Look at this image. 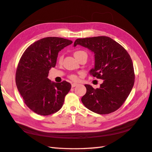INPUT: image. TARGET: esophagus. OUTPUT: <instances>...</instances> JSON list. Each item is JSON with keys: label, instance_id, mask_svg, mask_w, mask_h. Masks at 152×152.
<instances>
[{"label": "esophagus", "instance_id": "obj_1", "mask_svg": "<svg viewBox=\"0 0 152 152\" xmlns=\"http://www.w3.org/2000/svg\"><path fill=\"white\" fill-rule=\"evenodd\" d=\"M77 85H78L77 83H72V87H75L76 86H77Z\"/></svg>", "mask_w": 152, "mask_h": 152}]
</instances>
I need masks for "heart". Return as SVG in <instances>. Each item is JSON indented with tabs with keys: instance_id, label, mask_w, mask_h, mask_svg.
<instances>
[{
	"instance_id": "obj_1",
	"label": "heart",
	"mask_w": 152,
	"mask_h": 152,
	"mask_svg": "<svg viewBox=\"0 0 152 152\" xmlns=\"http://www.w3.org/2000/svg\"><path fill=\"white\" fill-rule=\"evenodd\" d=\"M86 54V53L84 51H83V50H77V51L74 52V56H75V57L76 59H77L78 58H80V56H82V54ZM61 61H62V58L60 57V58H59V62L61 63ZM69 77H70V78L72 80H74V81H76V80H77V76H76V75H70V76H69Z\"/></svg>"
}]
</instances>
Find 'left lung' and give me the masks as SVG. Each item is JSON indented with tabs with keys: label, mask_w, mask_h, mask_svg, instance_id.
<instances>
[{
	"label": "left lung",
	"mask_w": 152,
	"mask_h": 152,
	"mask_svg": "<svg viewBox=\"0 0 152 152\" xmlns=\"http://www.w3.org/2000/svg\"><path fill=\"white\" fill-rule=\"evenodd\" d=\"M80 45L94 54V67L90 75L104 80L94 89L86 84L87 92L82 98L83 104L100 115L114 112L124 104L135 82L132 60L125 48L106 36L77 39L74 47Z\"/></svg>",
	"instance_id": "left-lung-1"
}]
</instances>
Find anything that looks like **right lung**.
<instances>
[{"mask_svg": "<svg viewBox=\"0 0 152 152\" xmlns=\"http://www.w3.org/2000/svg\"><path fill=\"white\" fill-rule=\"evenodd\" d=\"M72 43L61 37H45L30 45L21 56L16 86L24 103L38 115L53 114L63 106L71 85L66 81L52 82L48 76L50 69L55 67L59 51Z\"/></svg>", "mask_w": 152, "mask_h": 152, "instance_id": "right-lung-1", "label": "right lung"}]
</instances>
